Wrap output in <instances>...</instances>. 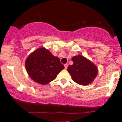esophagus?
Returning <instances> with one entry per match:
<instances>
[{
    "label": "esophagus",
    "instance_id": "obj_1",
    "mask_svg": "<svg viewBox=\"0 0 122 122\" xmlns=\"http://www.w3.org/2000/svg\"><path fill=\"white\" fill-rule=\"evenodd\" d=\"M64 67H65V68L67 69V67H68V64H64Z\"/></svg>",
    "mask_w": 122,
    "mask_h": 122
}]
</instances>
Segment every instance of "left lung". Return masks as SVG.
Listing matches in <instances>:
<instances>
[{"instance_id": "1", "label": "left lung", "mask_w": 122, "mask_h": 122, "mask_svg": "<svg viewBox=\"0 0 122 122\" xmlns=\"http://www.w3.org/2000/svg\"><path fill=\"white\" fill-rule=\"evenodd\" d=\"M73 64L67 68L72 80L81 86H87L93 83L98 74L97 66L90 60L81 55L72 58Z\"/></svg>"}]
</instances>
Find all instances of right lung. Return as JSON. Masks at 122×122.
Here are the masks:
<instances>
[{"mask_svg": "<svg viewBox=\"0 0 122 122\" xmlns=\"http://www.w3.org/2000/svg\"><path fill=\"white\" fill-rule=\"evenodd\" d=\"M25 68L30 78L36 83L46 85L53 81L64 68L60 60L44 47L31 52L25 61Z\"/></svg>", "mask_w": 122, "mask_h": 122, "instance_id": "add662e5", "label": "right lung"}]
</instances>
